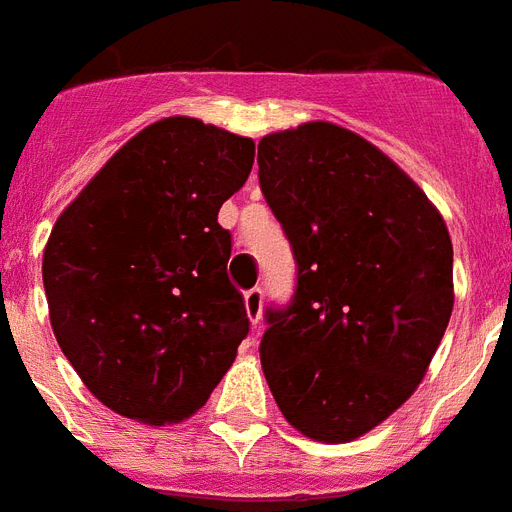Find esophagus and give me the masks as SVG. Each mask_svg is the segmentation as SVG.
<instances>
[{"label": "esophagus", "mask_w": 512, "mask_h": 512, "mask_svg": "<svg viewBox=\"0 0 512 512\" xmlns=\"http://www.w3.org/2000/svg\"><path fill=\"white\" fill-rule=\"evenodd\" d=\"M244 307H247V318L252 326H257L260 323V318H263V289H249L247 294H244Z\"/></svg>", "instance_id": "esophagus-1"}]
</instances>
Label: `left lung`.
<instances>
[{
	"instance_id": "1",
	"label": "left lung",
	"mask_w": 512,
	"mask_h": 512,
	"mask_svg": "<svg viewBox=\"0 0 512 512\" xmlns=\"http://www.w3.org/2000/svg\"><path fill=\"white\" fill-rule=\"evenodd\" d=\"M260 189L297 260L268 310L260 363L299 434L344 444L418 389L452 305V239L423 189L376 144L328 120L260 139Z\"/></svg>"
}]
</instances>
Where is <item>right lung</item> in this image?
Instances as JSON below:
<instances>
[{
	"label": "right lung",
	"instance_id": "right-lung-1",
	"mask_svg": "<svg viewBox=\"0 0 512 512\" xmlns=\"http://www.w3.org/2000/svg\"><path fill=\"white\" fill-rule=\"evenodd\" d=\"M252 162L247 136L162 118L54 223L41 263L54 339L112 413L186 421L236 360L249 321L228 281L231 234L218 210Z\"/></svg>",
	"mask_w": 512,
	"mask_h": 512
}]
</instances>
